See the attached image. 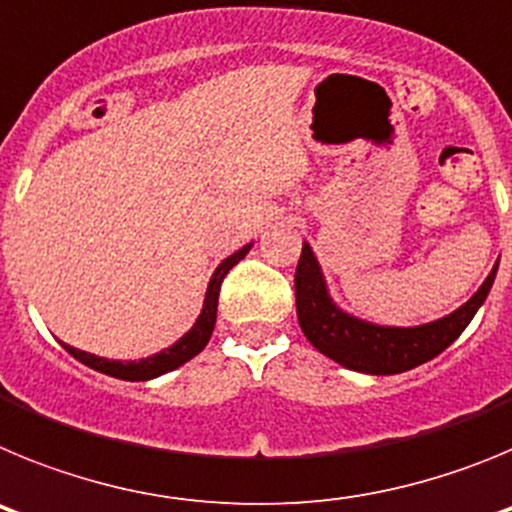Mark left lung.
<instances>
[{
  "label": "left lung",
  "mask_w": 512,
  "mask_h": 512,
  "mask_svg": "<svg viewBox=\"0 0 512 512\" xmlns=\"http://www.w3.org/2000/svg\"><path fill=\"white\" fill-rule=\"evenodd\" d=\"M495 274L497 264L492 266L482 287L451 315L413 328H395V325L369 323L341 310L328 295L323 269L310 243H302V256L295 271L297 320L307 341L336 364L377 377L400 374L431 361L461 336V330L472 323L482 302L490 295Z\"/></svg>",
  "instance_id": "8db88e82"
}]
</instances>
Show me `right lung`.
Instances as JSON below:
<instances>
[{"label":"right lung","instance_id":"obj_1","mask_svg":"<svg viewBox=\"0 0 512 512\" xmlns=\"http://www.w3.org/2000/svg\"><path fill=\"white\" fill-rule=\"evenodd\" d=\"M251 246L253 243H248V246H243L241 251H235L233 256H228L223 264L217 266L215 274H212V279H210V284H207L205 305H202L200 318H197V323H194L192 328H189L187 333H184V336L174 343V346L164 348V351H158V354L146 356V359H140V361L102 359V356L87 354V351H79V348H74V346H66V343H63V348H66V351H69L74 359H79L81 364L92 366V369H97V372L110 374V377H115V379H125V382H148V379H156L166 372H174L176 366L187 364L189 359H194V356L200 354L202 348L207 346V341H210V336H212V328H215L220 284H223L225 274H228V271L233 269V266L238 264V261H241L248 251H251Z\"/></svg>","mask_w":512,"mask_h":512}]
</instances>
